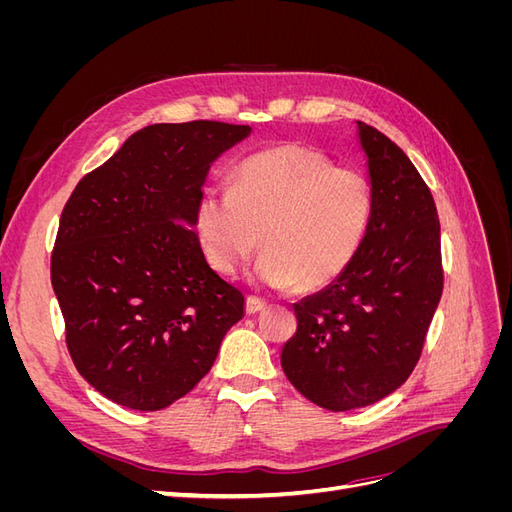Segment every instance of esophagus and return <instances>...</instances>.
Listing matches in <instances>:
<instances>
[{
  "instance_id": "obj_1",
  "label": "esophagus",
  "mask_w": 512,
  "mask_h": 512,
  "mask_svg": "<svg viewBox=\"0 0 512 512\" xmlns=\"http://www.w3.org/2000/svg\"><path fill=\"white\" fill-rule=\"evenodd\" d=\"M262 309H267V301H262V299H258V297H247V301H245V312L247 314H258V312H262Z\"/></svg>"
}]
</instances>
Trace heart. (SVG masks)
<instances>
[{
	"instance_id": "obj_1",
	"label": "heart",
	"mask_w": 512,
	"mask_h": 512,
	"mask_svg": "<svg viewBox=\"0 0 512 512\" xmlns=\"http://www.w3.org/2000/svg\"><path fill=\"white\" fill-rule=\"evenodd\" d=\"M371 220L369 181L303 145H280L243 160L232 192L198 198L194 228L213 269L232 275L260 245L254 277L269 288L318 290L359 254Z\"/></svg>"
}]
</instances>
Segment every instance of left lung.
Wrapping results in <instances>:
<instances>
[{
	"mask_svg": "<svg viewBox=\"0 0 512 512\" xmlns=\"http://www.w3.org/2000/svg\"><path fill=\"white\" fill-rule=\"evenodd\" d=\"M367 158L371 220L352 265L294 303L297 333L282 367L316 406L376 404L408 380L442 297L440 220L423 177L391 138L356 121Z\"/></svg>",
	"mask_w": 512,
	"mask_h": 512,
	"instance_id": "left-lung-1",
	"label": "left lung"
}]
</instances>
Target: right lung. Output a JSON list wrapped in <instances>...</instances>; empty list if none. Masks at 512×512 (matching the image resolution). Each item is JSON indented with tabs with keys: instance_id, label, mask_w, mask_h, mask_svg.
Wrapping results in <instances>:
<instances>
[{
	"instance_id": "obj_1",
	"label": "right lung",
	"mask_w": 512,
	"mask_h": 512,
	"mask_svg": "<svg viewBox=\"0 0 512 512\" xmlns=\"http://www.w3.org/2000/svg\"><path fill=\"white\" fill-rule=\"evenodd\" d=\"M252 134L220 121L156 123L91 170L64 207L51 282L79 374L132 410H162L203 380L243 294L194 230L211 164Z\"/></svg>"
}]
</instances>
